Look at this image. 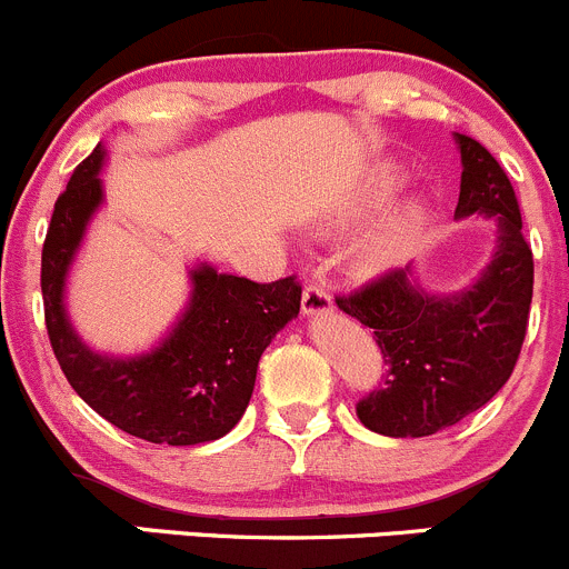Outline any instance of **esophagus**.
<instances>
[{"label":"esophagus","instance_id":"34e87169","mask_svg":"<svg viewBox=\"0 0 569 569\" xmlns=\"http://www.w3.org/2000/svg\"><path fill=\"white\" fill-rule=\"evenodd\" d=\"M332 311V297L327 295L325 286H306L302 291V313L306 317H319V313H330Z\"/></svg>","mask_w":569,"mask_h":569}]
</instances>
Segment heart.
<instances>
[{"label": "heart", "mask_w": 569, "mask_h": 569, "mask_svg": "<svg viewBox=\"0 0 569 569\" xmlns=\"http://www.w3.org/2000/svg\"><path fill=\"white\" fill-rule=\"evenodd\" d=\"M396 176L386 173L375 178L369 189L358 198V203L347 211V217H358L363 211L377 209L388 194L393 192ZM423 226V209L418 200H401L399 206H393L363 239L355 248V267L363 274H377L386 272V269L396 267L401 258L410 252L412 244H416L418 233H421Z\"/></svg>", "instance_id": "obj_1"}]
</instances>
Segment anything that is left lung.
Wrapping results in <instances>:
<instances>
[{
	"mask_svg": "<svg viewBox=\"0 0 569 569\" xmlns=\"http://www.w3.org/2000/svg\"><path fill=\"white\" fill-rule=\"evenodd\" d=\"M455 140L462 159L455 217L496 222V250L473 286L432 295L405 267L336 297L343 313L375 330L391 366L358 401L360 423L388 438H427L485 407L512 377L529 327L533 258L515 189L481 142Z\"/></svg>",
	"mask_w": 569,
	"mask_h": 569,
	"instance_id": "obj_1",
	"label": "left lung"
}]
</instances>
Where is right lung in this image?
<instances>
[{"instance_id":"obj_1","label":"right lung","mask_w":569,"mask_h":569,"mask_svg":"<svg viewBox=\"0 0 569 569\" xmlns=\"http://www.w3.org/2000/svg\"><path fill=\"white\" fill-rule=\"evenodd\" d=\"M104 146L73 170L57 198L40 258L46 330L71 388L109 423L148 443L198 446L222 438L248 410L263 349L300 313L295 278L256 283L192 269V295L173 330L151 352H93L66 313V278L90 220L104 203Z\"/></svg>"}]
</instances>
